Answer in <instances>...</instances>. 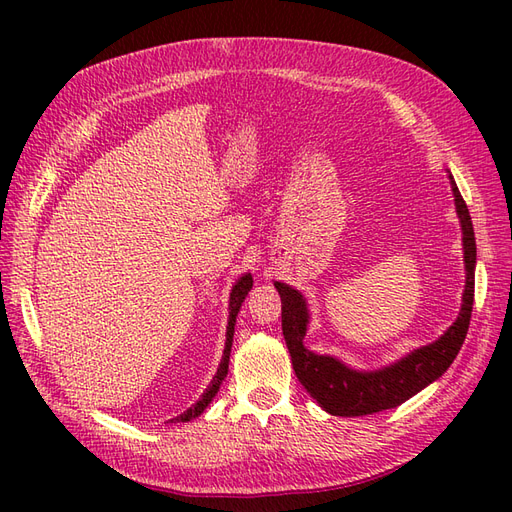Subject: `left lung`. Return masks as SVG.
Listing matches in <instances>:
<instances>
[{
  "instance_id": "obj_1",
  "label": "left lung",
  "mask_w": 512,
  "mask_h": 512,
  "mask_svg": "<svg viewBox=\"0 0 512 512\" xmlns=\"http://www.w3.org/2000/svg\"><path fill=\"white\" fill-rule=\"evenodd\" d=\"M451 188L455 209L463 232V262H466V290L457 320L433 344L416 348L404 359L376 371H356L333 359L329 354H316L303 346L309 312L303 294L288 284L275 282L282 297V331L292 359L294 374L322 410L333 416H363L389 408H397L433 380H438L451 367L468 335L474 305V269L476 239L466 200L461 198L453 175Z\"/></svg>"
}]
</instances>
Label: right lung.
<instances>
[{
  "mask_svg": "<svg viewBox=\"0 0 512 512\" xmlns=\"http://www.w3.org/2000/svg\"><path fill=\"white\" fill-rule=\"evenodd\" d=\"M252 284H254L252 275H250V273H245L243 277H239V282H237L235 286H232V292H230V303H228V309H230V312H228V327H226V346H224V356H222V361H220L218 374L213 376V380H211V384L207 386V391L203 393V397H200L192 408H188V410H185L183 414H179L177 418H170V423H188V421H192V418L200 416V414L205 412V408L211 404V399L215 397V393L220 391L222 380H224V378H226V374H228V361H230L232 335H235L237 314H239V309H241V303H243V301H245V297H247V292L252 290Z\"/></svg>",
  "mask_w": 512,
  "mask_h": 512,
  "instance_id": "add662e5",
  "label": "right lung"
}]
</instances>
